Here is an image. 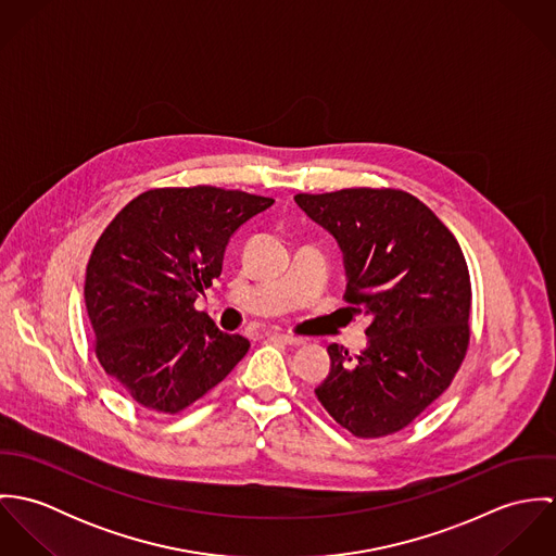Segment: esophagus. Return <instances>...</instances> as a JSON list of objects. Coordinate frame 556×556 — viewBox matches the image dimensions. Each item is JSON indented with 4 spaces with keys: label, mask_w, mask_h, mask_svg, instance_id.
Listing matches in <instances>:
<instances>
[{
    "label": "esophagus",
    "mask_w": 556,
    "mask_h": 556,
    "mask_svg": "<svg viewBox=\"0 0 556 556\" xmlns=\"http://www.w3.org/2000/svg\"><path fill=\"white\" fill-rule=\"evenodd\" d=\"M274 338L285 342V344H289V346H302L304 344V338L293 336V333H274Z\"/></svg>",
    "instance_id": "esophagus-1"
}]
</instances>
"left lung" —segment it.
<instances>
[{
    "mask_svg": "<svg viewBox=\"0 0 556 556\" xmlns=\"http://www.w3.org/2000/svg\"><path fill=\"white\" fill-rule=\"evenodd\" d=\"M295 201L344 252L342 300L372 318L359 355L329 344L318 402L357 439L400 432L452 386L469 351L471 278L460 243L396 188L300 192Z\"/></svg>",
    "mask_w": 556,
    "mask_h": 556,
    "instance_id": "1",
    "label": "left lung"
}]
</instances>
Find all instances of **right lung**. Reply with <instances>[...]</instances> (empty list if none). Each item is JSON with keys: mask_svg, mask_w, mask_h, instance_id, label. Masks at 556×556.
<instances>
[{"mask_svg": "<svg viewBox=\"0 0 556 556\" xmlns=\"http://www.w3.org/2000/svg\"><path fill=\"white\" fill-rule=\"evenodd\" d=\"M271 205L216 186L154 188L102 231L85 274L93 353L137 404L177 415L248 353V338L220 331L194 302L220 276L231 236Z\"/></svg>", "mask_w": 556, "mask_h": 556, "instance_id": "obj_1", "label": "right lung"}]
</instances>
